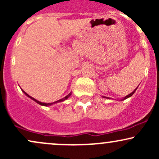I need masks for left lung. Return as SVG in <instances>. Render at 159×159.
<instances>
[{
    "label": "left lung",
    "instance_id": "1",
    "mask_svg": "<svg viewBox=\"0 0 159 159\" xmlns=\"http://www.w3.org/2000/svg\"><path fill=\"white\" fill-rule=\"evenodd\" d=\"M137 88H138V87H137ZM137 88H136V89H135V90H134V91H133V92H132V93H130V94H129V95H128V96H125V98H124L123 100H124V99H125V98H129V97H131V96H132V95H133V94H134V92H135V91H136V90H137ZM105 98H106V97H105Z\"/></svg>",
    "mask_w": 159,
    "mask_h": 159
}]
</instances>
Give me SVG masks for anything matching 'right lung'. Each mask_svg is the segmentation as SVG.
<instances>
[{
    "label": "right lung",
    "mask_w": 159,
    "mask_h": 159,
    "mask_svg": "<svg viewBox=\"0 0 159 159\" xmlns=\"http://www.w3.org/2000/svg\"><path fill=\"white\" fill-rule=\"evenodd\" d=\"M22 91H23V90H22ZM23 92L25 93V94L26 95V96H28V97H30V98H31V99L34 100V101H35L36 102H37L38 104H39V105H44V106H49V105H53V104H54V103H57V102H63V101H64V100L67 99V98H68L69 97V96H70V95H71V93H70L67 95L66 96H65L64 98H61V99L58 100V101H57V102H53V103H43V102H39V101H37V100L35 99V98H34L31 97V96H29V95H28V94H27L25 92V91H23Z\"/></svg>",
    "instance_id": "right-lung-1"
}]
</instances>
